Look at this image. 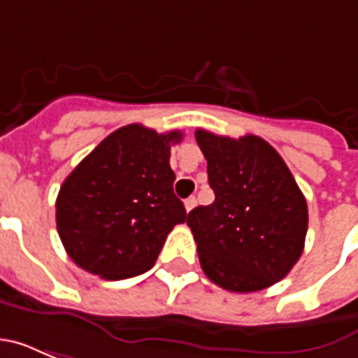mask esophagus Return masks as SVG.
Wrapping results in <instances>:
<instances>
[{"mask_svg": "<svg viewBox=\"0 0 358 358\" xmlns=\"http://www.w3.org/2000/svg\"><path fill=\"white\" fill-rule=\"evenodd\" d=\"M195 205H197V199H195V197H187L186 201H184V207H186L187 213H189V210L194 209Z\"/></svg>", "mask_w": 358, "mask_h": 358, "instance_id": "1", "label": "esophagus"}]
</instances>
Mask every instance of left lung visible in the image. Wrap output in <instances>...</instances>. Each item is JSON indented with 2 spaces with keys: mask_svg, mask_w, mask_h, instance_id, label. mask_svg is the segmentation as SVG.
<instances>
[{
  "mask_svg": "<svg viewBox=\"0 0 358 358\" xmlns=\"http://www.w3.org/2000/svg\"><path fill=\"white\" fill-rule=\"evenodd\" d=\"M215 201L187 215L199 263L228 292H261L299 261L308 210L293 174L259 136L195 132Z\"/></svg>",
  "mask_w": 358,
  "mask_h": 358,
  "instance_id": "8db88e82",
  "label": "left lung"
}]
</instances>
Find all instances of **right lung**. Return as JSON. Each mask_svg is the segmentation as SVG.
<instances>
[{
  "mask_svg": "<svg viewBox=\"0 0 358 358\" xmlns=\"http://www.w3.org/2000/svg\"><path fill=\"white\" fill-rule=\"evenodd\" d=\"M178 141V130L122 126L66 176L55 203L57 232L80 268L122 280L155 264L166 236L187 217L172 189L171 145Z\"/></svg>",
  "mask_w": 358,
  "mask_h": 358,
  "instance_id": "obj_1",
  "label": "right lung"
}]
</instances>
